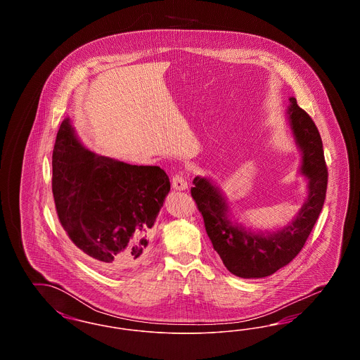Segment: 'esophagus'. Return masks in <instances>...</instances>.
Segmentation results:
<instances>
[{"instance_id":"obj_1","label":"esophagus","mask_w":360,"mask_h":360,"mask_svg":"<svg viewBox=\"0 0 360 360\" xmlns=\"http://www.w3.org/2000/svg\"><path fill=\"white\" fill-rule=\"evenodd\" d=\"M172 186L174 190H186L188 188V182L182 174H175L172 176Z\"/></svg>"}]
</instances>
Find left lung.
Returning a JSON list of instances; mask_svg holds the SVG:
<instances>
[{
    "label": "left lung",
    "mask_w": 360,
    "mask_h": 360,
    "mask_svg": "<svg viewBox=\"0 0 360 360\" xmlns=\"http://www.w3.org/2000/svg\"><path fill=\"white\" fill-rule=\"evenodd\" d=\"M291 132L302 155L301 174L308 178V198L298 214L279 231L252 232L229 217L221 190L210 179L195 176L191 197L204 217L206 233L224 266L240 278L274 274L300 254L326 201L328 170L323 141L316 124L290 97Z\"/></svg>",
    "instance_id": "left-lung-1"
}]
</instances>
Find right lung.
I'll return each mask as SVG.
<instances>
[{"label": "right lung", "instance_id": "obj_1", "mask_svg": "<svg viewBox=\"0 0 360 360\" xmlns=\"http://www.w3.org/2000/svg\"><path fill=\"white\" fill-rule=\"evenodd\" d=\"M170 179L158 166L128 165L89 151L69 119L52 153V194L72 244L98 270L115 274L144 257Z\"/></svg>", "mask_w": 360, "mask_h": 360}]
</instances>
